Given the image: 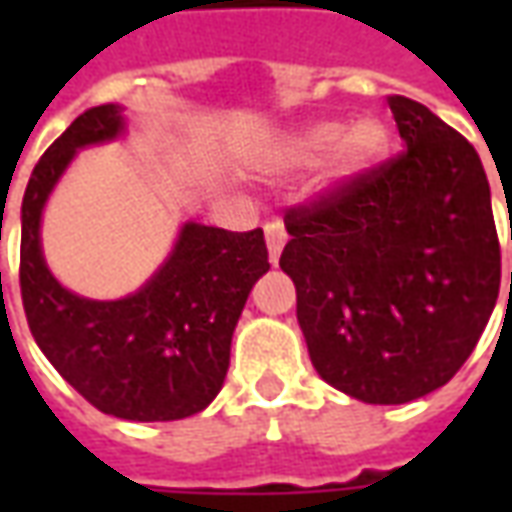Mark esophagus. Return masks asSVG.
Here are the masks:
<instances>
[{
	"instance_id": "34e87169",
	"label": "esophagus",
	"mask_w": 512,
	"mask_h": 512,
	"mask_svg": "<svg viewBox=\"0 0 512 512\" xmlns=\"http://www.w3.org/2000/svg\"><path fill=\"white\" fill-rule=\"evenodd\" d=\"M288 241V233H285V224L274 219V222L266 224V244H268V257L271 263H277L279 255H282V246Z\"/></svg>"
}]
</instances>
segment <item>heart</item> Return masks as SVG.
<instances>
[{
	"instance_id": "1",
	"label": "heart",
	"mask_w": 512,
	"mask_h": 512,
	"mask_svg": "<svg viewBox=\"0 0 512 512\" xmlns=\"http://www.w3.org/2000/svg\"><path fill=\"white\" fill-rule=\"evenodd\" d=\"M389 142V128L376 117H365L351 128L340 120H321L290 136L282 145V161L290 167H312L332 158L340 175H356L376 167Z\"/></svg>"
}]
</instances>
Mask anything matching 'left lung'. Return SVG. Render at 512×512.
Instances as JSON below:
<instances>
[{"label":"left lung","mask_w":512,"mask_h":512,"mask_svg":"<svg viewBox=\"0 0 512 512\" xmlns=\"http://www.w3.org/2000/svg\"><path fill=\"white\" fill-rule=\"evenodd\" d=\"M389 109L406 150L288 208L279 257L318 376L376 406L461 370L502 277L477 150L411 98L389 95Z\"/></svg>","instance_id":"1"}]
</instances>
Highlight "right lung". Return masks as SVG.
I'll return each mask as SVG.
<instances>
[{"mask_svg": "<svg viewBox=\"0 0 512 512\" xmlns=\"http://www.w3.org/2000/svg\"><path fill=\"white\" fill-rule=\"evenodd\" d=\"M123 109L93 106L40 156L21 202V301L29 332L79 395L134 422L197 414L219 395L249 290L268 271L263 230L183 224L145 288L117 301L82 299L51 277L40 216L79 147L123 134Z\"/></svg>", "mask_w": 512, "mask_h": 512, "instance_id": "add662e5", "label": "right lung"}]
</instances>
